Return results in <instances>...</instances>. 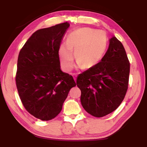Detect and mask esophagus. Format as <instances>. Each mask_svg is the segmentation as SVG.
<instances>
[{
    "label": "esophagus",
    "instance_id": "1",
    "mask_svg": "<svg viewBox=\"0 0 147 147\" xmlns=\"http://www.w3.org/2000/svg\"><path fill=\"white\" fill-rule=\"evenodd\" d=\"M73 77H74V81H76V75H73Z\"/></svg>",
    "mask_w": 147,
    "mask_h": 147
}]
</instances>
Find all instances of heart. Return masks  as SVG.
Instances as JSON below:
<instances>
[{
  "label": "heart",
  "mask_w": 147,
  "mask_h": 147,
  "mask_svg": "<svg viewBox=\"0 0 147 147\" xmlns=\"http://www.w3.org/2000/svg\"><path fill=\"white\" fill-rule=\"evenodd\" d=\"M107 47L105 32L84 28L71 32L67 43L59 46L58 54L61 67L70 71L74 67V54L76 63L84 69H89L98 64L103 58Z\"/></svg>",
  "instance_id": "b5f03b06"
}]
</instances>
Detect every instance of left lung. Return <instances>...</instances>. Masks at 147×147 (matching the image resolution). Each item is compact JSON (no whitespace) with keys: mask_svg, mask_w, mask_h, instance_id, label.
<instances>
[{"mask_svg":"<svg viewBox=\"0 0 147 147\" xmlns=\"http://www.w3.org/2000/svg\"><path fill=\"white\" fill-rule=\"evenodd\" d=\"M129 74L130 62L125 49L113 36L101 61L80 74L76 80L84 109L96 117L115 111L127 92Z\"/></svg>","mask_w":147,"mask_h":147,"instance_id":"1","label":"left lung"}]
</instances>
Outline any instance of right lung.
I'll use <instances>...</instances> for the list:
<instances>
[{"label":"right lung","mask_w":147,"mask_h":147,"mask_svg":"<svg viewBox=\"0 0 147 147\" xmlns=\"http://www.w3.org/2000/svg\"><path fill=\"white\" fill-rule=\"evenodd\" d=\"M69 27L66 23L37 30L19 52L16 75L20 99L28 113L42 121L60 113L73 76L60 69L58 51Z\"/></svg>","instance_id":"1"}]
</instances>
